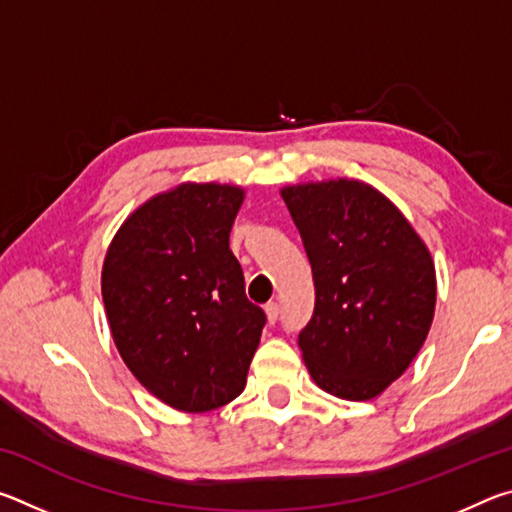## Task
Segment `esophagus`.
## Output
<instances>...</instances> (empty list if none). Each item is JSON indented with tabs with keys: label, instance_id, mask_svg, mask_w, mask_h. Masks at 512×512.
<instances>
[{
	"label": "esophagus",
	"instance_id": "34e87169",
	"mask_svg": "<svg viewBox=\"0 0 512 512\" xmlns=\"http://www.w3.org/2000/svg\"><path fill=\"white\" fill-rule=\"evenodd\" d=\"M264 311H266V320L273 325L275 320H277V316H280V305H277V302H268V305L264 307Z\"/></svg>",
	"mask_w": 512,
	"mask_h": 512
}]
</instances>
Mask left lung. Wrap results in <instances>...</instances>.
Listing matches in <instances>:
<instances>
[{
	"label": "left lung",
	"instance_id": "1",
	"mask_svg": "<svg viewBox=\"0 0 512 512\" xmlns=\"http://www.w3.org/2000/svg\"><path fill=\"white\" fill-rule=\"evenodd\" d=\"M314 273V316L298 336L311 379L366 402L404 375L436 311V268L406 216L361 180L282 187Z\"/></svg>",
	"mask_w": 512,
	"mask_h": 512
}]
</instances>
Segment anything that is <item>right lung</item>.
I'll list each match as a JSON object with an SVG mask.
<instances>
[{
    "label": "right lung",
    "instance_id": "1",
    "mask_svg": "<svg viewBox=\"0 0 512 512\" xmlns=\"http://www.w3.org/2000/svg\"><path fill=\"white\" fill-rule=\"evenodd\" d=\"M246 192L183 183L121 223L101 271V296L121 359L135 379L185 413L241 395L266 323L246 298L230 230Z\"/></svg>",
    "mask_w": 512,
    "mask_h": 512
}]
</instances>
